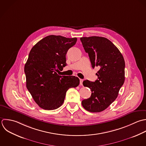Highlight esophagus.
I'll return each instance as SVG.
<instances>
[{
	"label": "esophagus",
	"instance_id": "1",
	"mask_svg": "<svg viewBox=\"0 0 146 146\" xmlns=\"http://www.w3.org/2000/svg\"><path fill=\"white\" fill-rule=\"evenodd\" d=\"M82 82H83V80L82 79H80V84L81 85H82Z\"/></svg>",
	"mask_w": 146,
	"mask_h": 146
}]
</instances>
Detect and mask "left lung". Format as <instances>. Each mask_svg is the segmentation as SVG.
I'll use <instances>...</instances> for the list:
<instances>
[{
  "instance_id": "left-lung-1",
  "label": "left lung",
  "mask_w": 146,
  "mask_h": 146,
  "mask_svg": "<svg viewBox=\"0 0 146 146\" xmlns=\"http://www.w3.org/2000/svg\"><path fill=\"white\" fill-rule=\"evenodd\" d=\"M80 40L89 54L92 68L100 69L95 82H83L84 86L90 88L92 93L90 98L82 101V105L90 112H101L115 100L124 84V58L115 45L105 37H84Z\"/></svg>"
}]
</instances>
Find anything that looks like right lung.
<instances>
[{
  "mask_svg": "<svg viewBox=\"0 0 146 146\" xmlns=\"http://www.w3.org/2000/svg\"><path fill=\"white\" fill-rule=\"evenodd\" d=\"M77 40L76 37L49 35L31 49L24 66L26 86L41 108L48 110L58 108L64 101L67 90L78 86V77L60 74L66 65V54Z\"/></svg>",
  "mask_w": 146,
  "mask_h": 146,
  "instance_id": "obj_1",
  "label": "right lung"
}]
</instances>
